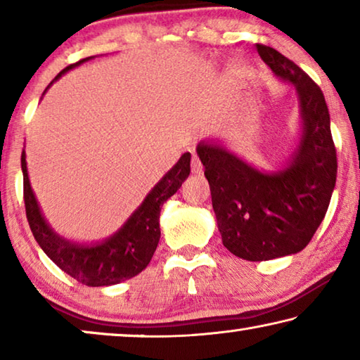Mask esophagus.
<instances>
[{"label":"esophagus","mask_w":360,"mask_h":360,"mask_svg":"<svg viewBox=\"0 0 360 360\" xmlns=\"http://www.w3.org/2000/svg\"><path fill=\"white\" fill-rule=\"evenodd\" d=\"M192 173H195V174L203 173V165H202V162H200V158L197 157V154H192Z\"/></svg>","instance_id":"obj_1"}]
</instances>
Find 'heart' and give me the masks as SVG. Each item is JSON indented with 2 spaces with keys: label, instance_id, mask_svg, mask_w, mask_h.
I'll list each match as a JSON object with an SVG mask.
<instances>
[{
  "label": "heart",
  "instance_id": "obj_1",
  "mask_svg": "<svg viewBox=\"0 0 360 360\" xmlns=\"http://www.w3.org/2000/svg\"><path fill=\"white\" fill-rule=\"evenodd\" d=\"M231 68H233L235 75H240V76H246L249 72V66L245 62H241V60H240V62H235Z\"/></svg>",
  "mask_w": 360,
  "mask_h": 360
}]
</instances>
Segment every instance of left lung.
I'll return each instance as SVG.
<instances>
[{
  "instance_id": "left-lung-1",
  "label": "left lung",
  "mask_w": 360,
  "mask_h": 360,
  "mask_svg": "<svg viewBox=\"0 0 360 360\" xmlns=\"http://www.w3.org/2000/svg\"><path fill=\"white\" fill-rule=\"evenodd\" d=\"M260 58L300 100L302 135L290 160L262 172L216 141L197 154L210 182L224 246L249 262L300 252L324 219L337 181V150L324 94L307 72L273 47L255 44Z\"/></svg>"
}]
</instances>
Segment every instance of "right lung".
Here are the masks:
<instances>
[{"mask_svg": "<svg viewBox=\"0 0 360 360\" xmlns=\"http://www.w3.org/2000/svg\"><path fill=\"white\" fill-rule=\"evenodd\" d=\"M90 58L92 57L82 58L77 63L66 66L47 85L44 94L66 71L76 68ZM25 157V150H22L23 200H25L27 219L34 240L53 264L76 281L90 288L119 284L125 279L136 276L149 265L160 240L158 219H160L162 205L178 192V188L191 173V154L186 152L181 155L178 163L146 195L144 202L112 236L95 245H81V243L62 238L42 216L38 200L30 184Z\"/></svg>", "mask_w": 360, "mask_h": 360, "instance_id": "obj_1", "label": "right lung"}]
</instances>
